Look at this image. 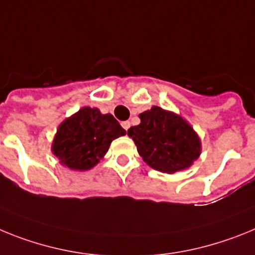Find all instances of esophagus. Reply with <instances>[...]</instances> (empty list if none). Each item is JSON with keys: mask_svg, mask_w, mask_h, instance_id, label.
I'll return each mask as SVG.
<instances>
[{"mask_svg": "<svg viewBox=\"0 0 255 255\" xmlns=\"http://www.w3.org/2000/svg\"><path fill=\"white\" fill-rule=\"evenodd\" d=\"M122 127L125 128L126 130H128V128L130 127V123L128 121H126V122H122Z\"/></svg>", "mask_w": 255, "mask_h": 255, "instance_id": "34e87169", "label": "esophagus"}]
</instances>
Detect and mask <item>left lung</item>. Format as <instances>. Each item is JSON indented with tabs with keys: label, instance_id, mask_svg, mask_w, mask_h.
<instances>
[{
	"label": "left lung",
	"instance_id": "left-lung-1",
	"mask_svg": "<svg viewBox=\"0 0 255 255\" xmlns=\"http://www.w3.org/2000/svg\"><path fill=\"white\" fill-rule=\"evenodd\" d=\"M140 125L128 136L146 164L161 173H176L194 164L201 154V140L189 122L169 110L152 106L138 115Z\"/></svg>",
	"mask_w": 255,
	"mask_h": 255
}]
</instances>
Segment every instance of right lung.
Returning a JSON list of instances; mask_svg holds the SVG:
<instances>
[{
    "label": "right lung",
    "instance_id": "right-lung-1",
    "mask_svg": "<svg viewBox=\"0 0 255 255\" xmlns=\"http://www.w3.org/2000/svg\"><path fill=\"white\" fill-rule=\"evenodd\" d=\"M126 130L112 114L85 106L60 123L51 151L72 170H88L105 156L113 140Z\"/></svg>",
    "mask_w": 255,
    "mask_h": 255
}]
</instances>
